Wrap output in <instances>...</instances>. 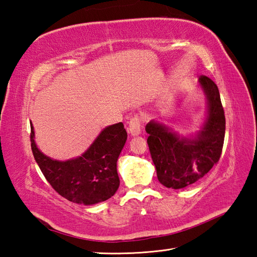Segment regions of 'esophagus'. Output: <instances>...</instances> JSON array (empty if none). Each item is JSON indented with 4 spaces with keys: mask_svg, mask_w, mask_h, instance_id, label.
<instances>
[{
    "mask_svg": "<svg viewBox=\"0 0 257 257\" xmlns=\"http://www.w3.org/2000/svg\"><path fill=\"white\" fill-rule=\"evenodd\" d=\"M128 133L134 136V137L141 134V117L138 116V114H135V116L130 119L128 125Z\"/></svg>",
    "mask_w": 257,
    "mask_h": 257,
    "instance_id": "1",
    "label": "esophagus"
}]
</instances>
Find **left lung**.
<instances>
[{"label": "left lung", "mask_w": 257, "mask_h": 257, "mask_svg": "<svg viewBox=\"0 0 257 257\" xmlns=\"http://www.w3.org/2000/svg\"><path fill=\"white\" fill-rule=\"evenodd\" d=\"M199 83L206 100V118L195 137H180L172 129L151 120L146 125L147 143L159 182L167 188L182 189L198 182L220 160L225 136V116L219 88L206 76Z\"/></svg>", "instance_id": "obj_1"}]
</instances>
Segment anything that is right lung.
<instances>
[{"label":"right lung","mask_w":257,"mask_h":257,"mask_svg":"<svg viewBox=\"0 0 257 257\" xmlns=\"http://www.w3.org/2000/svg\"><path fill=\"white\" fill-rule=\"evenodd\" d=\"M31 122L33 156L52 188L70 202L92 205L106 201L119 188L117 160L127 140L122 122L108 125L80 157L54 160L37 148Z\"/></svg>","instance_id":"right-lung-1"}]
</instances>
